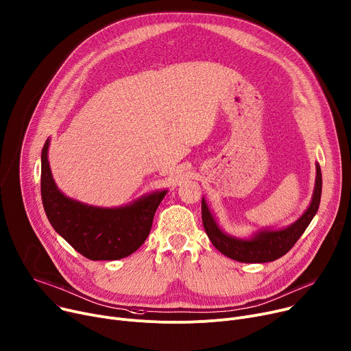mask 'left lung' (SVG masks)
<instances>
[{
	"label": "left lung",
	"instance_id": "1",
	"mask_svg": "<svg viewBox=\"0 0 351 351\" xmlns=\"http://www.w3.org/2000/svg\"><path fill=\"white\" fill-rule=\"evenodd\" d=\"M322 195V173L316 163L315 188L306 210L287 228L282 229H261L247 237H237L226 233L215 219L205 198H202V223L204 229L217 247L226 257L240 263H268L287 254L296 243L317 212Z\"/></svg>",
	"mask_w": 351,
	"mask_h": 351
}]
</instances>
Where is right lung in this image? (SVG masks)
Segmentation results:
<instances>
[{"mask_svg": "<svg viewBox=\"0 0 351 351\" xmlns=\"http://www.w3.org/2000/svg\"><path fill=\"white\" fill-rule=\"evenodd\" d=\"M50 139L42 150L40 191L50 225L80 254L90 260H119L147 239L153 217L167 190L146 194L117 208L94 206L64 195L53 180L47 160Z\"/></svg>", "mask_w": 351, "mask_h": 351, "instance_id": "add662e5", "label": "right lung"}]
</instances>
